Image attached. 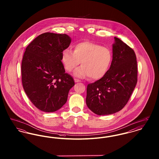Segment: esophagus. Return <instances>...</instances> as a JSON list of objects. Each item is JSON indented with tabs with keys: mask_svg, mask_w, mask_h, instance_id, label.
<instances>
[{
	"mask_svg": "<svg viewBox=\"0 0 159 159\" xmlns=\"http://www.w3.org/2000/svg\"><path fill=\"white\" fill-rule=\"evenodd\" d=\"M75 82H76V83H78V82H81L80 80H79V79H75Z\"/></svg>",
	"mask_w": 159,
	"mask_h": 159,
	"instance_id": "esophagus-1",
	"label": "esophagus"
}]
</instances>
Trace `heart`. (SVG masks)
Returning a JSON list of instances; mask_svg holds the SVG:
<instances>
[{"label":"heart","mask_w":159,"mask_h":159,"mask_svg":"<svg viewBox=\"0 0 159 159\" xmlns=\"http://www.w3.org/2000/svg\"><path fill=\"white\" fill-rule=\"evenodd\" d=\"M113 59L110 49L89 41L80 42L74 47V51L66 49L61 53V61L65 70L71 72L80 63L74 75L79 78L89 76L91 80H98L105 76Z\"/></svg>","instance_id":"b5f03b06"}]
</instances>
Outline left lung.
Segmentation results:
<instances>
[{"instance_id":"left-lung-1","label":"left lung","mask_w":159,"mask_h":159,"mask_svg":"<svg viewBox=\"0 0 159 159\" xmlns=\"http://www.w3.org/2000/svg\"><path fill=\"white\" fill-rule=\"evenodd\" d=\"M113 60L106 75L87 86L86 102L97 115L119 111L128 102L137 83V61L134 51L114 38Z\"/></svg>"}]
</instances>
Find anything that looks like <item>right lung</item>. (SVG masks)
<instances>
[{
  "label": "right lung",
  "instance_id": "obj_1",
  "mask_svg": "<svg viewBox=\"0 0 159 159\" xmlns=\"http://www.w3.org/2000/svg\"><path fill=\"white\" fill-rule=\"evenodd\" d=\"M70 43L67 34L48 32L38 36L25 49L21 64L23 88L41 111L50 113L60 109L75 85L61 61V53Z\"/></svg>",
  "mask_w": 159,
  "mask_h": 159
}]
</instances>
